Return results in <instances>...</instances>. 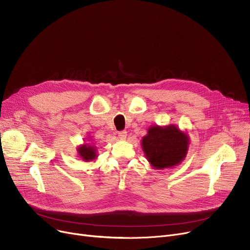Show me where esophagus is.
I'll use <instances>...</instances> for the list:
<instances>
[{"instance_id": "obj_1", "label": "esophagus", "mask_w": 250, "mask_h": 250, "mask_svg": "<svg viewBox=\"0 0 250 250\" xmlns=\"http://www.w3.org/2000/svg\"><path fill=\"white\" fill-rule=\"evenodd\" d=\"M127 136V133L125 132V130H121L120 133H118V138H120L121 140H125Z\"/></svg>"}]
</instances>
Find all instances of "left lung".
I'll list each match as a JSON object with an SVG mask.
<instances>
[{"mask_svg":"<svg viewBox=\"0 0 250 250\" xmlns=\"http://www.w3.org/2000/svg\"><path fill=\"white\" fill-rule=\"evenodd\" d=\"M188 135L174 125L151 126L142 140L143 151L155 169L171 168L181 163L188 154Z\"/></svg>","mask_w":250,"mask_h":250,"instance_id":"left-lung-1","label":"left lung"}]
</instances>
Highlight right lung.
Here are the masks:
<instances>
[{
	"instance_id": "right-lung-1",
	"label": "right lung",
	"mask_w": 250,
	"mask_h": 250,
	"mask_svg": "<svg viewBox=\"0 0 250 250\" xmlns=\"http://www.w3.org/2000/svg\"><path fill=\"white\" fill-rule=\"evenodd\" d=\"M78 153H79V155L81 156V158L86 162L95 160L97 158L96 148L93 147V146H91V145H88V144H86V145H83L81 147H79L78 148Z\"/></svg>"
}]
</instances>
